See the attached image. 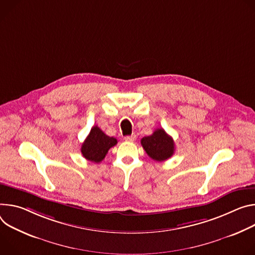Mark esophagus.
Returning a JSON list of instances; mask_svg holds the SVG:
<instances>
[{
  "label": "esophagus",
  "mask_w": 255,
  "mask_h": 255,
  "mask_svg": "<svg viewBox=\"0 0 255 255\" xmlns=\"http://www.w3.org/2000/svg\"><path fill=\"white\" fill-rule=\"evenodd\" d=\"M135 138H136V135L134 133L125 136V139L127 140V142H133V140H135Z\"/></svg>",
  "instance_id": "1"
}]
</instances>
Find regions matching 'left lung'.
Returning a JSON list of instances; mask_svg holds the SVG:
<instances>
[{"label": "left lung", "instance_id": "8db88e82", "mask_svg": "<svg viewBox=\"0 0 255 255\" xmlns=\"http://www.w3.org/2000/svg\"><path fill=\"white\" fill-rule=\"evenodd\" d=\"M148 156L157 162H162L174 154V140L163 128L156 129L151 135L140 139Z\"/></svg>", "mask_w": 255, "mask_h": 255}]
</instances>
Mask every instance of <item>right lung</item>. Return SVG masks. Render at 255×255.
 <instances>
[{"label":"right lung","mask_w":255,"mask_h":255,"mask_svg":"<svg viewBox=\"0 0 255 255\" xmlns=\"http://www.w3.org/2000/svg\"><path fill=\"white\" fill-rule=\"evenodd\" d=\"M118 144V139L113 136H108L105 134L97 126L93 127L84 140L81 147V152L84 158L88 161L99 163L101 162L108 150Z\"/></svg>","instance_id":"obj_1"}]
</instances>
